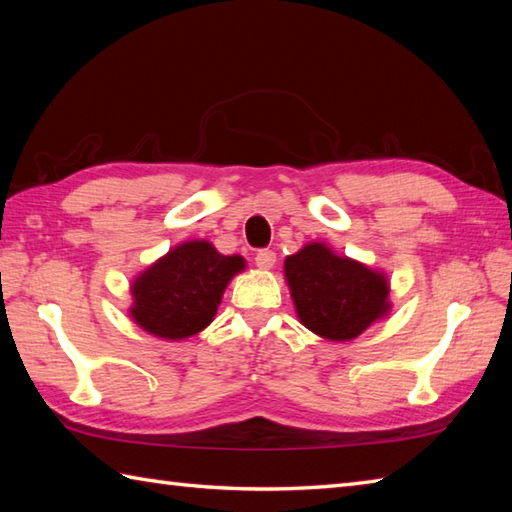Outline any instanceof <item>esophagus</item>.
<instances>
[{
  "label": "esophagus",
  "instance_id": "34e87169",
  "mask_svg": "<svg viewBox=\"0 0 512 512\" xmlns=\"http://www.w3.org/2000/svg\"><path fill=\"white\" fill-rule=\"evenodd\" d=\"M275 262H277V255L273 253V250H268V248H264V250H257V255H255V264H257V268L270 270V268L275 266Z\"/></svg>",
  "mask_w": 512,
  "mask_h": 512
}]
</instances>
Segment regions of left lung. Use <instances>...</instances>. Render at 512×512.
I'll list each match as a JSON object with an SVG mask.
<instances>
[{"label": "left lung", "mask_w": 512, "mask_h": 512, "mask_svg": "<svg viewBox=\"0 0 512 512\" xmlns=\"http://www.w3.org/2000/svg\"><path fill=\"white\" fill-rule=\"evenodd\" d=\"M284 273L299 321L328 341H352L391 310L383 273L321 242L286 257Z\"/></svg>", "instance_id": "8db88e82"}]
</instances>
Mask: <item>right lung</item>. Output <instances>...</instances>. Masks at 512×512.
Listing matches in <instances>:
<instances>
[{
  "label": "right lung",
  "mask_w": 512,
  "mask_h": 512,
  "mask_svg": "<svg viewBox=\"0 0 512 512\" xmlns=\"http://www.w3.org/2000/svg\"><path fill=\"white\" fill-rule=\"evenodd\" d=\"M244 266V257L217 253L206 239L178 244L134 279L129 314L158 339H189L213 321L228 281Z\"/></svg>",
  "instance_id": "obj_1"
}]
</instances>
